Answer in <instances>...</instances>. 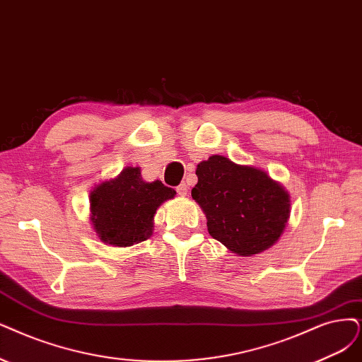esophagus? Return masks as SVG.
<instances>
[{
  "mask_svg": "<svg viewBox=\"0 0 362 362\" xmlns=\"http://www.w3.org/2000/svg\"><path fill=\"white\" fill-rule=\"evenodd\" d=\"M176 192L180 195V197H185L186 194H188V185L186 183H180L177 188H176Z\"/></svg>",
  "mask_w": 362,
  "mask_h": 362,
  "instance_id": "obj_1",
  "label": "esophagus"
}]
</instances>
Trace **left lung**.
<instances>
[{"label":"left lung","instance_id":"obj_1","mask_svg":"<svg viewBox=\"0 0 362 362\" xmlns=\"http://www.w3.org/2000/svg\"><path fill=\"white\" fill-rule=\"evenodd\" d=\"M192 198L207 218L209 234L238 257L272 247L289 218V194L262 170L213 155L197 165Z\"/></svg>","mask_w":362,"mask_h":362}]
</instances>
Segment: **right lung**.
I'll use <instances>...</instances> for the list:
<instances>
[{
	"label": "right lung",
	"mask_w": 362,
	"mask_h": 362,
	"mask_svg": "<svg viewBox=\"0 0 362 362\" xmlns=\"http://www.w3.org/2000/svg\"><path fill=\"white\" fill-rule=\"evenodd\" d=\"M174 195L176 191L160 180L144 182L140 167H127L90 192L93 230L105 245L127 247L144 242L153 233L156 209Z\"/></svg>",
	"instance_id": "right-lung-1"
}]
</instances>
